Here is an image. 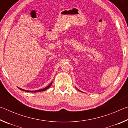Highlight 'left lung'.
<instances>
[{
	"mask_svg": "<svg viewBox=\"0 0 128 128\" xmlns=\"http://www.w3.org/2000/svg\"><path fill=\"white\" fill-rule=\"evenodd\" d=\"M79 91H80V90H79Z\"/></svg>",
	"mask_w": 128,
	"mask_h": 128,
	"instance_id": "left-lung-1",
	"label": "left lung"
}]
</instances>
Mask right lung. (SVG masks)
Masks as SVG:
<instances>
[{
    "instance_id": "add662e5",
    "label": "right lung",
    "mask_w": 128,
    "mask_h": 128,
    "mask_svg": "<svg viewBox=\"0 0 128 128\" xmlns=\"http://www.w3.org/2000/svg\"><path fill=\"white\" fill-rule=\"evenodd\" d=\"M52 82L50 84V85H48V86H47V87H46L45 88H42V89H40V90H35V91H29V90H24V89H22V88H18L19 89H20L21 90H23V91H25V92H43V91H45V90H47L48 89V88L50 87L51 86V85H52Z\"/></svg>"
}]
</instances>
